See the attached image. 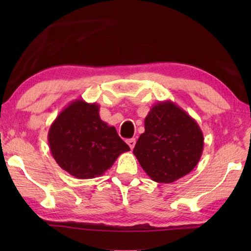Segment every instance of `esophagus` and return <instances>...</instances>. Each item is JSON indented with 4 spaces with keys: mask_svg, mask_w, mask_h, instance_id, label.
I'll list each match as a JSON object with an SVG mask.
<instances>
[{
    "mask_svg": "<svg viewBox=\"0 0 251 251\" xmlns=\"http://www.w3.org/2000/svg\"><path fill=\"white\" fill-rule=\"evenodd\" d=\"M127 145H128L129 148L132 150V149L135 148V145H136V139H135V138H131V139L127 140Z\"/></svg>",
    "mask_w": 251,
    "mask_h": 251,
    "instance_id": "obj_1",
    "label": "esophagus"
}]
</instances>
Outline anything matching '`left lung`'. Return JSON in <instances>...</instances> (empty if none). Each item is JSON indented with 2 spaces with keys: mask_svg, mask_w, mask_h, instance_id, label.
Listing matches in <instances>:
<instances>
[{
  "mask_svg": "<svg viewBox=\"0 0 251 251\" xmlns=\"http://www.w3.org/2000/svg\"><path fill=\"white\" fill-rule=\"evenodd\" d=\"M202 148L204 136L196 121L166 100L154 104L146 116L134 154L153 181L172 183L195 168Z\"/></svg>",
  "mask_w": 251,
  "mask_h": 251,
  "instance_id": "obj_1",
  "label": "left lung"
}]
</instances>
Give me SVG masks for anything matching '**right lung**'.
Masks as SVG:
<instances>
[{"instance_id":"1","label":"right lung","mask_w":251,"mask_h":251,"mask_svg":"<svg viewBox=\"0 0 251 251\" xmlns=\"http://www.w3.org/2000/svg\"><path fill=\"white\" fill-rule=\"evenodd\" d=\"M50 150L59 166L77 179H93L129 151L114 126L101 121L99 104L76 99L52 122L47 135Z\"/></svg>"}]
</instances>
